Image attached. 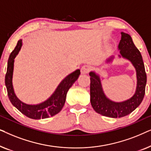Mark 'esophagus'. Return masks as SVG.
<instances>
[{
    "mask_svg": "<svg viewBox=\"0 0 151 151\" xmlns=\"http://www.w3.org/2000/svg\"><path fill=\"white\" fill-rule=\"evenodd\" d=\"M90 70H91L90 66L88 65H85L81 68V73H83V74L88 73V72L90 71Z\"/></svg>",
    "mask_w": 151,
    "mask_h": 151,
    "instance_id": "1",
    "label": "esophagus"
}]
</instances>
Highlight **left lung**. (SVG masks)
I'll use <instances>...</instances> for the list:
<instances>
[{
	"mask_svg": "<svg viewBox=\"0 0 151 151\" xmlns=\"http://www.w3.org/2000/svg\"><path fill=\"white\" fill-rule=\"evenodd\" d=\"M118 49L119 57L129 60L135 68L137 73V88L133 96L122 102H115L108 99L103 91L100 79L95 72H90V94L92 107L99 114L117 118L124 117L133 112L143 100L145 95L146 73L141 53L134 45L131 36L122 32ZM113 57L107 60L110 62Z\"/></svg>",
	"mask_w": 151,
	"mask_h": 151,
	"instance_id": "obj_1",
	"label": "left lung"
}]
</instances>
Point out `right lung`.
Listing matches in <instances>:
<instances>
[{"label":"right lung","instance_id":"obj_1","mask_svg":"<svg viewBox=\"0 0 151 151\" xmlns=\"http://www.w3.org/2000/svg\"><path fill=\"white\" fill-rule=\"evenodd\" d=\"M22 47V40L18 41L17 45L11 54L9 55L7 63V73L5 75V86L7 88V95L12 104L19 110L22 114L29 118L34 119H45L56 115L62 110L65 103L66 96L70 87L73 85L79 77L80 69H77L73 73L67 76L62 81L55 92L46 101L36 105H29L22 102L14 93L12 85L14 58L18 55Z\"/></svg>","mask_w":151,"mask_h":151}]
</instances>
